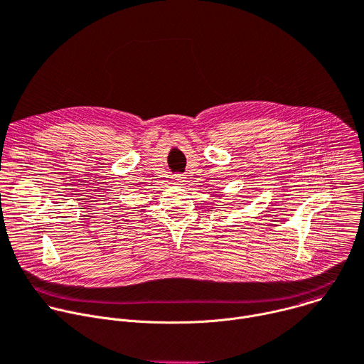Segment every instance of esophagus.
<instances>
[{
    "mask_svg": "<svg viewBox=\"0 0 364 364\" xmlns=\"http://www.w3.org/2000/svg\"><path fill=\"white\" fill-rule=\"evenodd\" d=\"M186 180H184V177H181V176H176V177H173V183L174 184H183Z\"/></svg>",
    "mask_w": 364,
    "mask_h": 364,
    "instance_id": "34e87169",
    "label": "esophagus"
}]
</instances>
